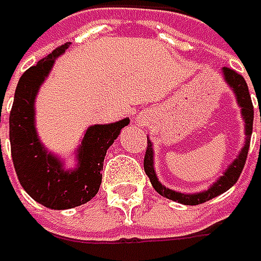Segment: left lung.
Segmentation results:
<instances>
[{"label": "left lung", "instance_id": "left-lung-1", "mask_svg": "<svg viewBox=\"0 0 261 261\" xmlns=\"http://www.w3.org/2000/svg\"><path fill=\"white\" fill-rule=\"evenodd\" d=\"M224 72V77L227 80V83L233 87L236 96H237V102L240 104L242 107V115L245 118V130H246V142H245V146L242 149V152L239 154V157L233 162V165L227 169V172L218 180V182H215L208 190L205 192H201V193H195V195H186V193H178V192H174L171 189H166L165 186H162L157 177H155V172H154V166H152V145L151 142L148 140V145H146V151H145V159H143V169H145V174L149 177V181L152 184V187L165 198L168 199H172V201H177V202H181L186 205H198V204H202V202H207L210 199H213L215 196L227 192L231 186H234L242 171H243V166L246 163V157H248V151H249V137L252 134V122H254V106H252V99H251V93L248 90V84L245 79L236 72L234 69L231 68H224L222 69ZM257 93V92H255ZM260 121H261V109H260Z\"/></svg>", "mask_w": 261, "mask_h": 261}]
</instances>
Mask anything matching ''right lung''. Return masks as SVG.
I'll list each match as a JSON object with an SVG mask.
<instances>
[{
  "label": "right lung",
  "instance_id": "obj_1",
  "mask_svg": "<svg viewBox=\"0 0 261 261\" xmlns=\"http://www.w3.org/2000/svg\"><path fill=\"white\" fill-rule=\"evenodd\" d=\"M68 45L69 42L57 46L22 74L9 118L12 160L18 180L34 201L54 210L81 205L98 193L106 152L128 124V119H122L109 125L90 127L80 146V166L74 172H65L60 162L45 151L34 131V96L56 57Z\"/></svg>",
  "mask_w": 261,
  "mask_h": 261
}]
</instances>
